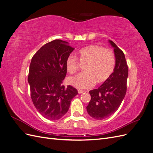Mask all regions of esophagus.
I'll list each match as a JSON object with an SVG mask.
<instances>
[{
  "label": "esophagus",
  "instance_id": "1",
  "mask_svg": "<svg viewBox=\"0 0 153 153\" xmlns=\"http://www.w3.org/2000/svg\"><path fill=\"white\" fill-rule=\"evenodd\" d=\"M78 94H82V93H83V92H84V91H82V90H78Z\"/></svg>",
  "mask_w": 153,
  "mask_h": 153
}]
</instances>
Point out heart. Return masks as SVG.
<instances>
[{"instance_id":"heart-1","label":"heart","mask_w":153,"mask_h":153,"mask_svg":"<svg viewBox=\"0 0 153 153\" xmlns=\"http://www.w3.org/2000/svg\"><path fill=\"white\" fill-rule=\"evenodd\" d=\"M79 61L84 64L85 72L69 77L68 83L77 89H87L96 83H102L112 75L115 66V56L111 50L98 45H90L82 48L78 52ZM68 73L73 74L78 71V59L71 55L66 61Z\"/></svg>"}]
</instances>
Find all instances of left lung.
Listing matches in <instances>:
<instances>
[{
    "mask_svg": "<svg viewBox=\"0 0 153 153\" xmlns=\"http://www.w3.org/2000/svg\"><path fill=\"white\" fill-rule=\"evenodd\" d=\"M108 41L115 56L114 72L98 89L89 91L91 99L86 107L90 116L97 120L107 118L116 112L127 89L128 68L124 54L112 41Z\"/></svg>",
    "mask_w": 153,
    "mask_h": 153,
    "instance_id": "obj_1",
    "label": "left lung"
}]
</instances>
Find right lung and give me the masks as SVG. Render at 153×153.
<instances>
[{
	"label": "right lung",
	"instance_id": "1",
	"mask_svg": "<svg viewBox=\"0 0 153 153\" xmlns=\"http://www.w3.org/2000/svg\"><path fill=\"white\" fill-rule=\"evenodd\" d=\"M74 48L66 41L55 39L45 44L32 58L28 82L33 104L49 120H57L69 110L78 91L62 85L66 75V61Z\"/></svg>",
	"mask_w": 153,
	"mask_h": 153
}]
</instances>
